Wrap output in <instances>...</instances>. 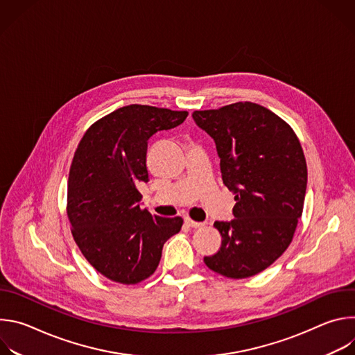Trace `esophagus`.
<instances>
[{
    "mask_svg": "<svg viewBox=\"0 0 355 355\" xmlns=\"http://www.w3.org/2000/svg\"><path fill=\"white\" fill-rule=\"evenodd\" d=\"M185 223H187L189 227H193V229H198V227L205 226V223H202V222H195V220H192V219H189V218H185Z\"/></svg>",
    "mask_w": 355,
    "mask_h": 355,
    "instance_id": "34e87169",
    "label": "esophagus"
}]
</instances>
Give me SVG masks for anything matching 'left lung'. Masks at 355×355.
I'll list each match as a JSON object with an SVG mask.
<instances>
[{
    "label": "left lung",
    "instance_id": "obj_1",
    "mask_svg": "<svg viewBox=\"0 0 355 355\" xmlns=\"http://www.w3.org/2000/svg\"><path fill=\"white\" fill-rule=\"evenodd\" d=\"M192 118L214 139L236 200L234 219L214 223L220 250L204 261L227 278L252 277L282 256L302 216L308 184L302 146L285 121L259 104L195 111Z\"/></svg>",
    "mask_w": 355,
    "mask_h": 355
}]
</instances>
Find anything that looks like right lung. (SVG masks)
Returning a JSON list of instances; mask_svg holds the SVG:
<instances>
[{
    "label": "right lung",
    "mask_w": 355,
    "mask_h": 355,
    "mask_svg": "<svg viewBox=\"0 0 355 355\" xmlns=\"http://www.w3.org/2000/svg\"><path fill=\"white\" fill-rule=\"evenodd\" d=\"M187 111L128 105L96 121L70 167L67 215L87 261L111 281L137 284L153 274L164 243L182 219L140 208L137 187L148 181L147 140L181 125Z\"/></svg>",
    "instance_id": "add662e5"
}]
</instances>
